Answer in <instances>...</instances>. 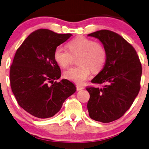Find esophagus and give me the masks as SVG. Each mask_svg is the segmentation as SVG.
<instances>
[{"instance_id":"34e87169","label":"esophagus","mask_w":149,"mask_h":149,"mask_svg":"<svg viewBox=\"0 0 149 149\" xmlns=\"http://www.w3.org/2000/svg\"><path fill=\"white\" fill-rule=\"evenodd\" d=\"M76 87H77V91H79V90H83V89H84V87L81 86H79V85H77Z\"/></svg>"}]
</instances>
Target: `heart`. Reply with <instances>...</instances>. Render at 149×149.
<instances>
[{"instance_id": "b5f03b06", "label": "heart", "mask_w": 149, "mask_h": 149, "mask_svg": "<svg viewBox=\"0 0 149 149\" xmlns=\"http://www.w3.org/2000/svg\"><path fill=\"white\" fill-rule=\"evenodd\" d=\"M68 51L58 46L54 52V59L57 64L66 68L72 62V57H77L79 65L65 71L64 77L76 84H83L92 72H97L103 67L106 60V51L104 46L97 42L79 36L68 44Z\"/></svg>"}]
</instances>
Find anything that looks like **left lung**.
<instances>
[{
	"label": "left lung",
	"mask_w": 149,
	"mask_h": 149,
	"mask_svg": "<svg viewBox=\"0 0 149 149\" xmlns=\"http://www.w3.org/2000/svg\"><path fill=\"white\" fill-rule=\"evenodd\" d=\"M101 42L106 51L103 70L91 81L101 88L87 87L90 97L89 116L101 123H110L125 114L140 89L142 65L136 50L123 37L109 30L88 34Z\"/></svg>",
	"instance_id": "8db88e82"
}]
</instances>
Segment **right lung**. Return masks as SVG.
Returning a JSON list of instances; mask_svg holds the SVG:
<instances>
[{
    "label": "right lung",
    "mask_w": 149,
    "mask_h": 149,
    "mask_svg": "<svg viewBox=\"0 0 149 149\" xmlns=\"http://www.w3.org/2000/svg\"><path fill=\"white\" fill-rule=\"evenodd\" d=\"M70 36L38 29L25 39L15 54L9 75L11 90L18 105L35 117L53 116L76 92V87L68 79L54 81L61 77L54 52Z\"/></svg>",
    "instance_id": "1"
}]
</instances>
